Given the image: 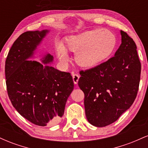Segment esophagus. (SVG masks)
<instances>
[{
    "label": "esophagus",
    "mask_w": 148,
    "mask_h": 148,
    "mask_svg": "<svg viewBox=\"0 0 148 148\" xmlns=\"http://www.w3.org/2000/svg\"><path fill=\"white\" fill-rule=\"evenodd\" d=\"M72 78H73V81H74V84H77L78 81H79V76L78 75V74H73Z\"/></svg>",
    "instance_id": "34e87169"
}]
</instances>
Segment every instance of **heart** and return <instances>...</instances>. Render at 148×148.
<instances>
[{
    "instance_id": "b5f03b06",
    "label": "heart",
    "mask_w": 148,
    "mask_h": 148,
    "mask_svg": "<svg viewBox=\"0 0 148 148\" xmlns=\"http://www.w3.org/2000/svg\"><path fill=\"white\" fill-rule=\"evenodd\" d=\"M116 37L108 30L95 29L69 37L66 47L70 51L76 53L75 60L83 67H92L102 62L111 56L116 46ZM58 59L65 62L69 60L64 45L56 46Z\"/></svg>"
}]
</instances>
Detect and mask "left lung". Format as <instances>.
<instances>
[{"instance_id": "8db88e82", "label": "left lung", "mask_w": 148, "mask_h": 148, "mask_svg": "<svg viewBox=\"0 0 148 148\" xmlns=\"http://www.w3.org/2000/svg\"><path fill=\"white\" fill-rule=\"evenodd\" d=\"M121 45L114 57L88 70L81 71L79 88L84 92L88 121L98 127L116 121L136 97L140 65L136 45L120 30Z\"/></svg>"}]
</instances>
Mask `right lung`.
Wrapping results in <instances>:
<instances>
[{"label":"right lung","mask_w":148,"mask_h":148,"mask_svg":"<svg viewBox=\"0 0 148 148\" xmlns=\"http://www.w3.org/2000/svg\"><path fill=\"white\" fill-rule=\"evenodd\" d=\"M50 30L22 33L12 46L5 61L7 90L13 106L30 123L51 126L63 116L67 100L74 89L72 76L50 65L49 53L35 58L38 47Z\"/></svg>","instance_id":"add662e5"}]
</instances>
